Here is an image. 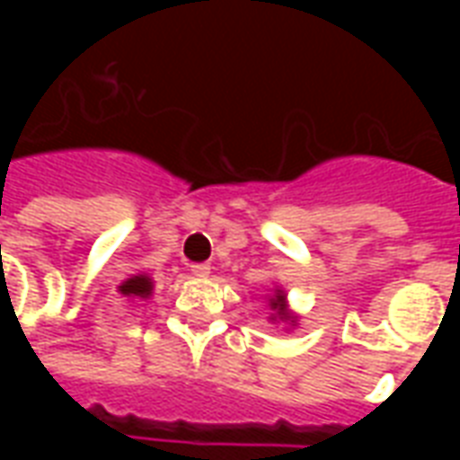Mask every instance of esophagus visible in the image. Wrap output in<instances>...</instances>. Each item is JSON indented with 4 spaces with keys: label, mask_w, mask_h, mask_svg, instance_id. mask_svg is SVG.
Masks as SVG:
<instances>
[{
    "label": "esophagus",
    "mask_w": 460,
    "mask_h": 460,
    "mask_svg": "<svg viewBox=\"0 0 460 460\" xmlns=\"http://www.w3.org/2000/svg\"><path fill=\"white\" fill-rule=\"evenodd\" d=\"M190 273L191 276H199V279H204V276H209L211 273V266L209 263H190Z\"/></svg>",
    "instance_id": "34e87169"
}]
</instances>
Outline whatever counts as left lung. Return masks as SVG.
Segmentation results:
<instances>
[{
  "mask_svg": "<svg viewBox=\"0 0 460 460\" xmlns=\"http://www.w3.org/2000/svg\"><path fill=\"white\" fill-rule=\"evenodd\" d=\"M269 303H270V310H273L270 320H283V323H290V325L296 323V315H293V313L288 310V305H286V293H283V290L280 288L276 290V293L269 298Z\"/></svg>",
  "mask_w": 460,
  "mask_h": 460,
  "instance_id": "1",
  "label": "left lung"
}]
</instances>
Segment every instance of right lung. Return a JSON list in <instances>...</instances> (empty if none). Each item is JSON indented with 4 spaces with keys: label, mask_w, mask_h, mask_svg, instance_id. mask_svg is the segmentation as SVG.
I'll list each match as a JSON object with an SVG mask.
<instances>
[{
    "label": "right lung",
    "mask_w": 460,
    "mask_h": 460,
    "mask_svg": "<svg viewBox=\"0 0 460 460\" xmlns=\"http://www.w3.org/2000/svg\"><path fill=\"white\" fill-rule=\"evenodd\" d=\"M122 296H128V298H150L152 296V280L150 276H132L128 279L122 286H118Z\"/></svg>",
    "instance_id": "right-lung-1"
}]
</instances>
